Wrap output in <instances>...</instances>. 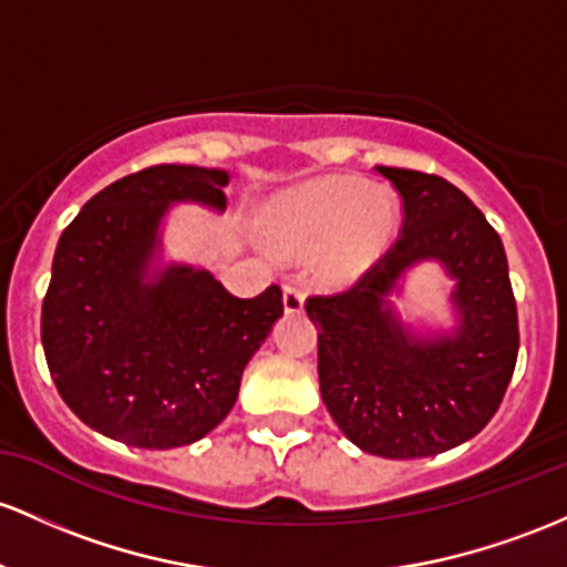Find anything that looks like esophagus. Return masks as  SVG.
I'll list each match as a JSON object with an SVG mask.
<instances>
[{"label": "esophagus", "instance_id": "obj_1", "mask_svg": "<svg viewBox=\"0 0 567 567\" xmlns=\"http://www.w3.org/2000/svg\"><path fill=\"white\" fill-rule=\"evenodd\" d=\"M282 303H285V312L296 315L303 309V293L296 288V285H282Z\"/></svg>", "mask_w": 567, "mask_h": 567}]
</instances>
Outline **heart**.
<instances>
[{
    "instance_id": "b5f03b06",
    "label": "heart",
    "mask_w": 567,
    "mask_h": 567,
    "mask_svg": "<svg viewBox=\"0 0 567 567\" xmlns=\"http://www.w3.org/2000/svg\"><path fill=\"white\" fill-rule=\"evenodd\" d=\"M395 198L352 177H322L282 193L266 207L271 247L290 258L317 252L328 282H350L384 252L395 234Z\"/></svg>"
}]
</instances>
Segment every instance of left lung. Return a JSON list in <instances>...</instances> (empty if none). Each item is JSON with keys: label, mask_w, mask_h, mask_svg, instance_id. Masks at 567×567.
I'll list each match as a JSON object with an SVG mask.
<instances>
[{"label": "left lung", "mask_w": 567, "mask_h": 567, "mask_svg": "<svg viewBox=\"0 0 567 567\" xmlns=\"http://www.w3.org/2000/svg\"><path fill=\"white\" fill-rule=\"evenodd\" d=\"M403 202V231L350 290L307 298L320 393L341 433L369 455L431 457L493 420L512 382L519 326L501 236L435 174L377 166ZM422 259L456 279L458 326L420 340L386 296Z\"/></svg>", "instance_id": "1"}]
</instances>
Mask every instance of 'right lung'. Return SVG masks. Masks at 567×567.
<instances>
[{
	"mask_svg": "<svg viewBox=\"0 0 567 567\" xmlns=\"http://www.w3.org/2000/svg\"><path fill=\"white\" fill-rule=\"evenodd\" d=\"M228 172L161 164L99 190L61 234L42 301L51 377L85 425L140 450L215 431L282 317L277 285L236 298L207 269L153 266L174 202L226 209Z\"/></svg>",
	"mask_w": 567,
	"mask_h": 567,
	"instance_id": "1",
	"label": "right lung"
}]
</instances>
